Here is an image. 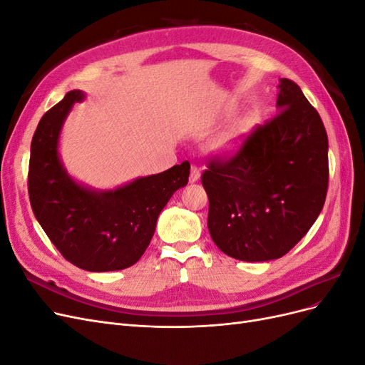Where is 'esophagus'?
Masks as SVG:
<instances>
[{
	"mask_svg": "<svg viewBox=\"0 0 365 365\" xmlns=\"http://www.w3.org/2000/svg\"><path fill=\"white\" fill-rule=\"evenodd\" d=\"M200 176H201V172H200V169H197L195 164H192V168H190V176H189V181H190V182H196L197 180H200Z\"/></svg>",
	"mask_w": 365,
	"mask_h": 365,
	"instance_id": "obj_1",
	"label": "esophagus"
}]
</instances>
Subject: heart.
Instances as JSON below:
<instances>
[{"mask_svg":"<svg viewBox=\"0 0 365 365\" xmlns=\"http://www.w3.org/2000/svg\"><path fill=\"white\" fill-rule=\"evenodd\" d=\"M251 128H252V121L250 118L240 120L233 129L228 130L227 134L219 137L213 143V150L220 157L235 155V153H237L240 150L242 145H244V141H245L247 135L250 134Z\"/></svg>","mask_w":365,"mask_h":365,"instance_id":"heart-1","label":"heart"}]
</instances>
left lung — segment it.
<instances>
[{"label":"left lung","mask_w":365,"mask_h":365,"mask_svg":"<svg viewBox=\"0 0 365 365\" xmlns=\"http://www.w3.org/2000/svg\"><path fill=\"white\" fill-rule=\"evenodd\" d=\"M279 114L228 160L202 173L207 227L217 248L244 262L280 259L322 213L329 141L322 117L295 82L280 79Z\"/></svg>","instance_id":"1"}]
</instances>
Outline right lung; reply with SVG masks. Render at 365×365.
<instances>
[{
  "label": "right lung",
  "instance_id": "right-lung-1",
  "mask_svg": "<svg viewBox=\"0 0 365 365\" xmlns=\"http://www.w3.org/2000/svg\"><path fill=\"white\" fill-rule=\"evenodd\" d=\"M85 94L74 90L43 114L30 148L31 210L53 245L77 268L93 272L132 267L155 233L172 195L189 182L184 161L114 190H94L73 180L59 158L63 121Z\"/></svg>",
  "mask_w": 365,
  "mask_h": 365
}]
</instances>
